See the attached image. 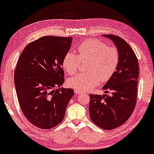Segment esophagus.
Segmentation results:
<instances>
[{
	"mask_svg": "<svg viewBox=\"0 0 154 154\" xmlns=\"http://www.w3.org/2000/svg\"><path fill=\"white\" fill-rule=\"evenodd\" d=\"M75 94L76 95H79V94H82V91H81L79 90H75Z\"/></svg>",
	"mask_w": 154,
	"mask_h": 154,
	"instance_id": "obj_1",
	"label": "esophagus"
}]
</instances>
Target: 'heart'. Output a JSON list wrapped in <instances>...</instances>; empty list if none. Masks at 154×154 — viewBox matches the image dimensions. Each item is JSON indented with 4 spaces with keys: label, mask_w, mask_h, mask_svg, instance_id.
Returning a JSON list of instances; mask_svg holds the SVG:
<instances>
[{
    "label": "heart",
    "mask_w": 154,
    "mask_h": 154,
    "mask_svg": "<svg viewBox=\"0 0 154 154\" xmlns=\"http://www.w3.org/2000/svg\"><path fill=\"white\" fill-rule=\"evenodd\" d=\"M78 54L68 51L64 56L63 66L70 75L75 74L81 66L82 61L86 64L87 72L80 73L70 78L68 85L77 90L89 91L96 86L100 81L106 82L110 79L119 63V52L114 46H108L100 40H86L77 47Z\"/></svg>",
    "instance_id": "obj_1"
}]
</instances>
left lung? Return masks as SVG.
Segmentation results:
<instances>
[{"label": "left lung", "instance_id": "1", "mask_svg": "<svg viewBox=\"0 0 154 154\" xmlns=\"http://www.w3.org/2000/svg\"><path fill=\"white\" fill-rule=\"evenodd\" d=\"M117 47L119 63L116 70L103 87L107 94H91L89 114L92 122L104 130L123 124L135 109L137 102L139 65L133 49L120 37L105 35Z\"/></svg>", "mask_w": 154, "mask_h": 154}]
</instances>
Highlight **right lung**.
Here are the masks:
<instances>
[{
  "label": "right lung",
  "instance_id": "add662e5",
  "mask_svg": "<svg viewBox=\"0 0 154 154\" xmlns=\"http://www.w3.org/2000/svg\"><path fill=\"white\" fill-rule=\"evenodd\" d=\"M72 38L43 36L29 43L17 61L14 84L19 106L35 127L50 129L63 121L74 95L72 88H58L65 81L63 60Z\"/></svg>",
  "mask_w": 154,
  "mask_h": 154
}]
</instances>
